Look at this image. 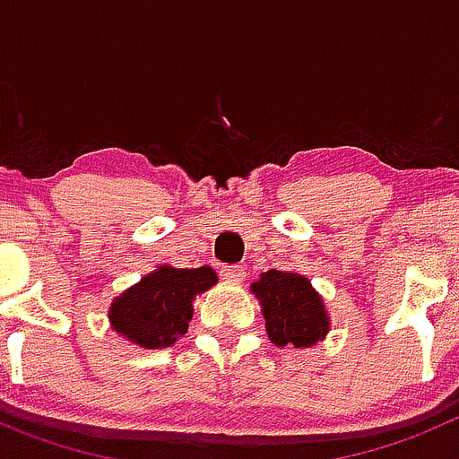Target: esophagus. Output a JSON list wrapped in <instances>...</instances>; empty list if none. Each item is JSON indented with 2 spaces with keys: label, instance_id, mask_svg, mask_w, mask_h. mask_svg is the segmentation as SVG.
I'll return each mask as SVG.
<instances>
[{
  "label": "esophagus",
  "instance_id": "obj_1",
  "mask_svg": "<svg viewBox=\"0 0 459 459\" xmlns=\"http://www.w3.org/2000/svg\"><path fill=\"white\" fill-rule=\"evenodd\" d=\"M221 277H224L226 281H242V279H245V268H242V265H224V268H221Z\"/></svg>",
  "mask_w": 459,
  "mask_h": 459
}]
</instances>
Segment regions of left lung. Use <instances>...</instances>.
Masks as SVG:
<instances>
[{
	"mask_svg": "<svg viewBox=\"0 0 459 459\" xmlns=\"http://www.w3.org/2000/svg\"><path fill=\"white\" fill-rule=\"evenodd\" d=\"M265 318V330L277 346H314L330 330L324 298L312 281L289 270H268L252 284Z\"/></svg>",
	"mask_w": 459,
	"mask_h": 459,
	"instance_id": "obj_1",
	"label": "left lung"
}]
</instances>
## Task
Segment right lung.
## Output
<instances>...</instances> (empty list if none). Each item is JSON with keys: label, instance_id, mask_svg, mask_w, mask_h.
Returning <instances> with one entry per match:
<instances>
[{"label": "right lung", "instance_id": "add662e5", "mask_svg": "<svg viewBox=\"0 0 459 459\" xmlns=\"http://www.w3.org/2000/svg\"><path fill=\"white\" fill-rule=\"evenodd\" d=\"M217 284L212 268L161 265L126 289L110 305V325L143 349H161L180 340L194 316V298Z\"/></svg>", "mask_w": 459, "mask_h": 459}]
</instances>
